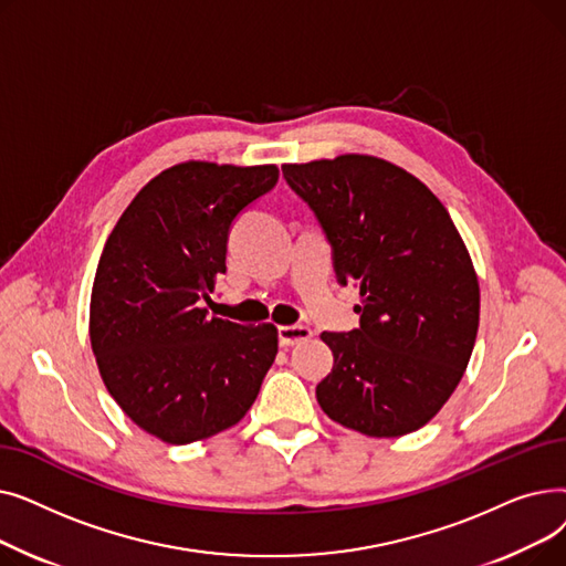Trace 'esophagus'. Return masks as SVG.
Segmentation results:
<instances>
[{
  "mask_svg": "<svg viewBox=\"0 0 566 566\" xmlns=\"http://www.w3.org/2000/svg\"><path fill=\"white\" fill-rule=\"evenodd\" d=\"M277 337H280V346H293V344H301V342H307L312 337V331L307 328V325H282V328L277 331Z\"/></svg>",
  "mask_w": 566,
  "mask_h": 566,
  "instance_id": "esophagus-1",
  "label": "esophagus"
}]
</instances>
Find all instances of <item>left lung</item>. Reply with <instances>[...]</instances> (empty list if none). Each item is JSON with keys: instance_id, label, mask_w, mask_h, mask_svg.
<instances>
[{"instance_id": "8db88e82", "label": "left lung", "mask_w": 566, "mask_h": 566, "mask_svg": "<svg viewBox=\"0 0 566 566\" xmlns=\"http://www.w3.org/2000/svg\"><path fill=\"white\" fill-rule=\"evenodd\" d=\"M282 174L328 238L337 282L363 295L360 328L321 335L335 355L316 385L323 412L374 438L418 431L457 390L480 325L478 275L448 208L371 156Z\"/></svg>"}]
</instances>
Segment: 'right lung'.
<instances>
[{
    "label": "right lung",
    "instance_id": "add662e5",
    "mask_svg": "<svg viewBox=\"0 0 566 566\" xmlns=\"http://www.w3.org/2000/svg\"><path fill=\"white\" fill-rule=\"evenodd\" d=\"M275 165L184 163L148 181L98 261L88 333L107 392L165 442L245 418L277 355L273 323L208 316L233 220L277 184Z\"/></svg>",
    "mask_w": 566,
    "mask_h": 566
}]
</instances>
